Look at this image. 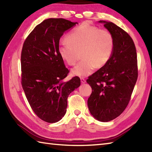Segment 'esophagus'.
<instances>
[{
    "label": "esophagus",
    "instance_id": "esophagus-1",
    "mask_svg": "<svg viewBox=\"0 0 152 152\" xmlns=\"http://www.w3.org/2000/svg\"><path fill=\"white\" fill-rule=\"evenodd\" d=\"M80 80H81V82L82 83H86V80L84 79V78H80Z\"/></svg>",
    "mask_w": 152,
    "mask_h": 152
}]
</instances>
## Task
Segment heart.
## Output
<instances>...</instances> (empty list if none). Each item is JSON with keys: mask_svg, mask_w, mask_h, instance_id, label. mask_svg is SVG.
<instances>
[{"mask_svg": "<svg viewBox=\"0 0 152 152\" xmlns=\"http://www.w3.org/2000/svg\"><path fill=\"white\" fill-rule=\"evenodd\" d=\"M58 46V52L69 66L75 64L78 52L82 60L71 71L73 76L86 77L95 68L101 69L108 63L115 46L114 35L110 31L83 23L70 31Z\"/></svg>", "mask_w": 152, "mask_h": 152, "instance_id": "b5f03b06", "label": "heart"}]
</instances>
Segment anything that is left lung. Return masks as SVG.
Here are the masks:
<instances>
[{"mask_svg": "<svg viewBox=\"0 0 152 152\" xmlns=\"http://www.w3.org/2000/svg\"><path fill=\"white\" fill-rule=\"evenodd\" d=\"M99 22L114 35L115 46L108 63L87 80L92 88L88 105L96 119L107 122L118 117L130 101L138 78L137 56L127 32L112 22Z\"/></svg>", "mask_w": 152, "mask_h": 152, "instance_id": "1", "label": "left lung"}]
</instances>
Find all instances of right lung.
<instances>
[{
  "label": "right lung",
  "instance_id": "add662e5",
  "mask_svg": "<svg viewBox=\"0 0 152 152\" xmlns=\"http://www.w3.org/2000/svg\"><path fill=\"white\" fill-rule=\"evenodd\" d=\"M76 23L63 18L46 19L34 27L23 45L22 88L32 110L48 123L62 119L69 95L80 86L78 76L63 81L69 70L58 52L61 37Z\"/></svg>",
  "mask_w": 152,
  "mask_h": 152
}]
</instances>
